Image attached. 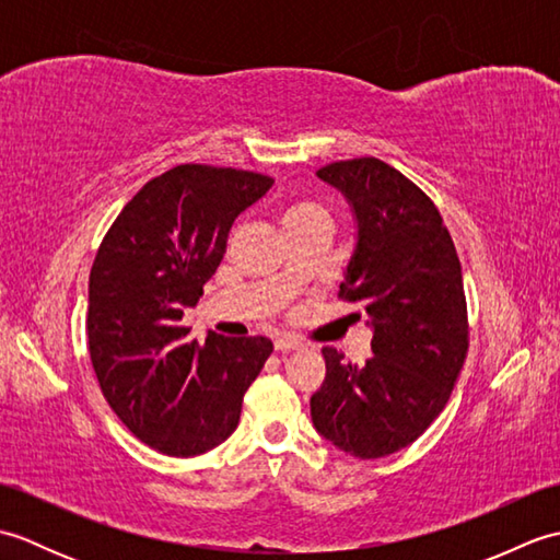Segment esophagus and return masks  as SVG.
<instances>
[{
	"instance_id": "esophagus-1",
	"label": "esophagus",
	"mask_w": 560,
	"mask_h": 560,
	"mask_svg": "<svg viewBox=\"0 0 560 560\" xmlns=\"http://www.w3.org/2000/svg\"><path fill=\"white\" fill-rule=\"evenodd\" d=\"M303 343L299 339H291V337H277L273 339V349L279 353H289V351H299Z\"/></svg>"
}]
</instances>
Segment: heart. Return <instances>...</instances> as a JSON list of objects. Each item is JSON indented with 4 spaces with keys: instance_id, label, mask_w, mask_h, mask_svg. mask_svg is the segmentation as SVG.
<instances>
[{
    "instance_id": "heart-1",
    "label": "heart",
    "mask_w": 560,
    "mask_h": 560,
    "mask_svg": "<svg viewBox=\"0 0 560 560\" xmlns=\"http://www.w3.org/2000/svg\"><path fill=\"white\" fill-rule=\"evenodd\" d=\"M315 217H327L325 209L315 205V201H307V199H295L291 205L283 209V225H295V223H303L307 219H315Z\"/></svg>"
}]
</instances>
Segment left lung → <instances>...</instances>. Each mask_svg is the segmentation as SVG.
<instances>
[{"label":"left lung","mask_w":560,"mask_h":560,"mask_svg":"<svg viewBox=\"0 0 560 560\" xmlns=\"http://www.w3.org/2000/svg\"><path fill=\"white\" fill-rule=\"evenodd\" d=\"M317 175L341 189L359 221L339 299L363 303L373 355L353 365L325 347L327 373L311 416L319 435L349 455L387 457L438 419L467 359L459 257L433 199L385 161H337Z\"/></svg>","instance_id":"1"}]
</instances>
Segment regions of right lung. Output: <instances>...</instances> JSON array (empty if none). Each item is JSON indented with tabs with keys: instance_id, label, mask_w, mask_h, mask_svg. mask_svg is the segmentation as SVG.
I'll list each match as a JSON object with an SVG mask.
<instances>
[{
	"instance_id": "add662e5",
	"label": "right lung",
	"mask_w": 560,
	"mask_h": 560,
	"mask_svg": "<svg viewBox=\"0 0 560 560\" xmlns=\"http://www.w3.org/2000/svg\"><path fill=\"white\" fill-rule=\"evenodd\" d=\"M271 177L183 163L139 189L105 233L89 277L86 335L105 401L141 443L195 457L241 421L273 351L267 337L187 341L185 307L205 293L241 211Z\"/></svg>"
}]
</instances>
